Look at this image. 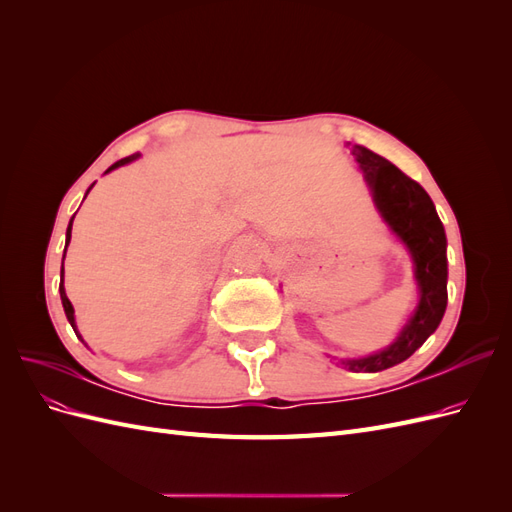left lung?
Wrapping results in <instances>:
<instances>
[{
    "mask_svg": "<svg viewBox=\"0 0 512 512\" xmlns=\"http://www.w3.org/2000/svg\"><path fill=\"white\" fill-rule=\"evenodd\" d=\"M352 156L363 170V179L380 218L410 254L418 288V303L389 346L359 359H339L356 374H376L404 363L442 322L448 301L446 235L429 194L414 179L367 147L354 145Z\"/></svg>",
    "mask_w": 512,
    "mask_h": 512,
    "instance_id": "1",
    "label": "left lung"
}]
</instances>
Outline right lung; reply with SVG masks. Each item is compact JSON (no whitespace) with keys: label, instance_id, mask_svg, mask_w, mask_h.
<instances>
[{"label":"right lung","instance_id":"1","mask_svg":"<svg viewBox=\"0 0 512 512\" xmlns=\"http://www.w3.org/2000/svg\"><path fill=\"white\" fill-rule=\"evenodd\" d=\"M138 156H141V153H134V156H128V158H123V160H119V162H115L113 166H108L106 168V173H111V170H115V168H119V166H126V164H130L132 160H136ZM91 188H94V185H91ZM89 188V190H91ZM89 190H87V194H89ZM85 194V196H87ZM72 222H74V215H72V220H70V224H68V230H66V247H68V243H70V237H72ZM64 258H66V250H64ZM61 282H59V294H61V305H64V312H66V318H68V322L72 324V329H74V333H76V337L81 339V342L85 344V339L81 337V333H79V329H76V318H74V307H72V303H70V299H68V294H66V288H64V265H61ZM87 346V344H85Z\"/></svg>","mask_w":512,"mask_h":512}]
</instances>
